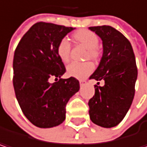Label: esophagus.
<instances>
[{
    "instance_id": "obj_1",
    "label": "esophagus",
    "mask_w": 147,
    "mask_h": 147,
    "mask_svg": "<svg viewBox=\"0 0 147 147\" xmlns=\"http://www.w3.org/2000/svg\"><path fill=\"white\" fill-rule=\"evenodd\" d=\"M86 83H87V81H86V80H80V84H81V86H84Z\"/></svg>"
}]
</instances>
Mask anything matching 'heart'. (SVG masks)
I'll use <instances>...</instances> for the list:
<instances>
[{
	"label": "heart",
	"instance_id": "obj_1",
	"mask_svg": "<svg viewBox=\"0 0 147 147\" xmlns=\"http://www.w3.org/2000/svg\"><path fill=\"white\" fill-rule=\"evenodd\" d=\"M73 38L79 43L83 45L88 49V55L90 58L96 59L98 56V46L99 43V39L98 36L94 33L82 29L75 33ZM70 52H71V45L69 40L66 38H64L60 40L57 46V54L60 59L63 62H67L70 59ZM94 67L91 62H76L73 61L70 63L66 71L69 76L76 77L78 79H82L87 77L88 75L92 72Z\"/></svg>",
	"mask_w": 147,
	"mask_h": 147
}]
</instances>
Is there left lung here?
Segmentation results:
<instances>
[{
	"label": "left lung",
	"mask_w": 147,
	"mask_h": 147,
	"mask_svg": "<svg viewBox=\"0 0 147 147\" xmlns=\"http://www.w3.org/2000/svg\"><path fill=\"white\" fill-rule=\"evenodd\" d=\"M88 28L102 42V58L90 79L104 81V86H95V94L88 102L89 115L94 124L112 128L123 120L133 102L137 79L135 54L129 41L113 27Z\"/></svg>",
	"instance_id": "1"
}]
</instances>
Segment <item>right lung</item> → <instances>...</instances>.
Listing matches in <instances>:
<instances>
[{"label": "right lung", "mask_w": 147, "mask_h": 147, "mask_svg": "<svg viewBox=\"0 0 147 147\" xmlns=\"http://www.w3.org/2000/svg\"><path fill=\"white\" fill-rule=\"evenodd\" d=\"M75 28L38 22L23 35L14 53L13 87L26 118L35 126L52 128L64 122L65 105L80 89L75 77L63 79L65 65L57 54L62 38ZM51 77L57 82H49Z\"/></svg>", "instance_id": "add662e5"}]
</instances>
